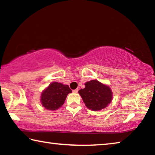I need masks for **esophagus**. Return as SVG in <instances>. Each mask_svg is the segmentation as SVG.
<instances>
[{
  "label": "esophagus",
  "mask_w": 155,
  "mask_h": 155,
  "mask_svg": "<svg viewBox=\"0 0 155 155\" xmlns=\"http://www.w3.org/2000/svg\"><path fill=\"white\" fill-rule=\"evenodd\" d=\"M78 91V89H76V90H74L72 91H73V92H74V93H77Z\"/></svg>",
  "instance_id": "34e87169"
}]
</instances>
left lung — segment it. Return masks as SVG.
I'll return each instance as SVG.
<instances>
[{
  "instance_id": "8db88e82",
  "label": "left lung",
  "mask_w": 155,
  "mask_h": 155,
  "mask_svg": "<svg viewBox=\"0 0 155 155\" xmlns=\"http://www.w3.org/2000/svg\"><path fill=\"white\" fill-rule=\"evenodd\" d=\"M85 87L78 91L85 106L92 111H100L111 103L113 92L108 85L91 80L85 83Z\"/></svg>"
}]
</instances>
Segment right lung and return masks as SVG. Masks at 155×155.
Listing matches in <instances>:
<instances>
[{
  "instance_id": "obj_1",
  "label": "right lung",
  "mask_w": 155,
  "mask_h": 155,
  "mask_svg": "<svg viewBox=\"0 0 155 155\" xmlns=\"http://www.w3.org/2000/svg\"><path fill=\"white\" fill-rule=\"evenodd\" d=\"M70 93H72V90L68 85L53 82L41 92L40 102L45 109L54 111L64 104L68 94Z\"/></svg>"
}]
</instances>
